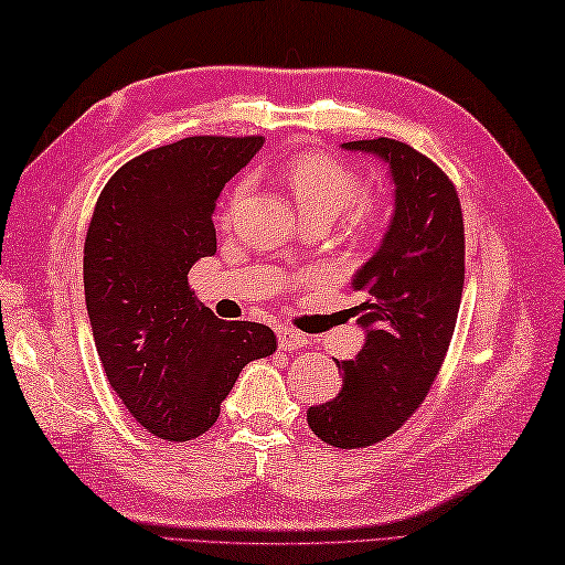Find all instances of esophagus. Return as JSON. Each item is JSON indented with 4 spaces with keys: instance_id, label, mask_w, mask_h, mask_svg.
<instances>
[{
    "instance_id": "34e87169",
    "label": "esophagus",
    "mask_w": 565,
    "mask_h": 565,
    "mask_svg": "<svg viewBox=\"0 0 565 565\" xmlns=\"http://www.w3.org/2000/svg\"><path fill=\"white\" fill-rule=\"evenodd\" d=\"M276 338H279V347L281 350H301V347L308 344V338L303 332H298L289 326H281L276 330Z\"/></svg>"
}]
</instances>
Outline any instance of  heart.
Here are the masks:
<instances>
[{"mask_svg": "<svg viewBox=\"0 0 565 565\" xmlns=\"http://www.w3.org/2000/svg\"><path fill=\"white\" fill-rule=\"evenodd\" d=\"M284 184L291 189L303 218L318 215V218L334 221L350 209V231L366 233L379 223V209L374 201L362 196V179L344 162L320 152L296 154L281 170ZM247 184H237L233 191V203L245 194Z\"/></svg>", "mask_w": 565, "mask_h": 565, "instance_id": "b5f03b06", "label": "heart"}]
</instances>
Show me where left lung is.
<instances>
[{
  "mask_svg": "<svg viewBox=\"0 0 565 565\" xmlns=\"http://www.w3.org/2000/svg\"><path fill=\"white\" fill-rule=\"evenodd\" d=\"M344 150L388 164L393 215L381 247L354 274V308L366 342L342 369V391L308 407V425L338 449L391 437L435 383L463 294V215L451 179L393 138L352 140Z\"/></svg>",
  "mask_w": 565,
  "mask_h": 565,
  "instance_id": "left-lung-1",
  "label": "left lung"
}]
</instances>
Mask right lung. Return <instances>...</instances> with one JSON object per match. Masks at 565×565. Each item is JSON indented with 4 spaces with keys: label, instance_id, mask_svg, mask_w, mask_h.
<instances>
[{
    "label": "right lung",
    "instance_id": "obj_1",
    "mask_svg": "<svg viewBox=\"0 0 565 565\" xmlns=\"http://www.w3.org/2000/svg\"><path fill=\"white\" fill-rule=\"evenodd\" d=\"M262 136H194L126 162L99 194L84 239V301L111 388L167 441L213 427L252 359L276 350L262 322H223L196 301L189 269L215 255L223 186Z\"/></svg>",
    "mask_w": 565,
    "mask_h": 565
}]
</instances>
